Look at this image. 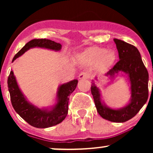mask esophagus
Returning a JSON list of instances; mask_svg holds the SVG:
<instances>
[{"label": "esophagus", "instance_id": "obj_1", "mask_svg": "<svg viewBox=\"0 0 153 153\" xmlns=\"http://www.w3.org/2000/svg\"><path fill=\"white\" fill-rule=\"evenodd\" d=\"M89 77H90V75H89L88 73H81L80 75H79L78 76V79L79 80H82V79H87Z\"/></svg>", "mask_w": 153, "mask_h": 153}]
</instances>
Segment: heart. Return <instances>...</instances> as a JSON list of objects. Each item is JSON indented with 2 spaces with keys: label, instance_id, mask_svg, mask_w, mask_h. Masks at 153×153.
Wrapping results in <instances>:
<instances>
[{
  "label": "heart",
  "instance_id": "obj_1",
  "mask_svg": "<svg viewBox=\"0 0 153 153\" xmlns=\"http://www.w3.org/2000/svg\"><path fill=\"white\" fill-rule=\"evenodd\" d=\"M77 59L87 66H97L100 71L108 69L117 59L115 52L99 47H91L77 55Z\"/></svg>",
  "mask_w": 153,
  "mask_h": 153
}]
</instances>
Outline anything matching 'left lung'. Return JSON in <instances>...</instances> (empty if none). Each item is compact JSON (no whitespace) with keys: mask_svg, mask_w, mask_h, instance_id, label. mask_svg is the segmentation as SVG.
Here are the masks:
<instances>
[{"mask_svg":"<svg viewBox=\"0 0 153 153\" xmlns=\"http://www.w3.org/2000/svg\"><path fill=\"white\" fill-rule=\"evenodd\" d=\"M114 42L118 50L119 61L106 75L109 76L110 79H114L119 73L127 75L130 84V99L122 108H111L102 100L101 91L94 80L91 90L99 115L110 122L122 123L134 117L147 102L149 75L136 47L117 39H114Z\"/></svg>","mask_w":153,"mask_h":153,"instance_id":"obj_1","label":"left lung"}]
</instances>
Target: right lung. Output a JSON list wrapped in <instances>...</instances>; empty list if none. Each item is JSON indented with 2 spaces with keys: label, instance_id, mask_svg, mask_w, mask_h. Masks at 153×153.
Listing matches in <instances>:
<instances>
[{
  "label": "right lung",
  "instance_id": "add662e5",
  "mask_svg": "<svg viewBox=\"0 0 153 153\" xmlns=\"http://www.w3.org/2000/svg\"><path fill=\"white\" fill-rule=\"evenodd\" d=\"M43 48L58 52L62 49L60 44L46 39H32L26 43L13 57L12 62L31 48ZM78 80L77 79L61 84L57 88L56 102L50 107L39 108L28 101L19 86L13 71H10L8 78V87L10 93L12 106L23 119L33 127L47 128L62 122L68 112L69 96L75 91Z\"/></svg>",
  "mask_w": 153,
  "mask_h": 153
}]
</instances>
